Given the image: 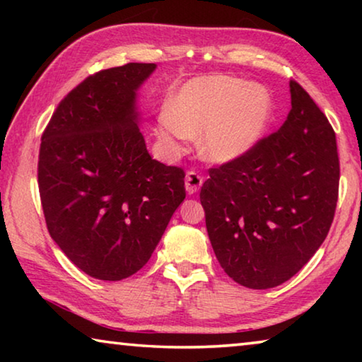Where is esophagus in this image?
Returning a JSON list of instances; mask_svg holds the SVG:
<instances>
[{
	"mask_svg": "<svg viewBox=\"0 0 362 362\" xmlns=\"http://www.w3.org/2000/svg\"><path fill=\"white\" fill-rule=\"evenodd\" d=\"M203 185V177L198 175L193 170H189L185 175V188L188 194H194L198 189Z\"/></svg>",
	"mask_w": 362,
	"mask_h": 362,
	"instance_id": "34e87169",
	"label": "esophagus"
}]
</instances>
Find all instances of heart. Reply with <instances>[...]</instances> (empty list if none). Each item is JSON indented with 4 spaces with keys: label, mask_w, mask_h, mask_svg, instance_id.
Masks as SVG:
<instances>
[{
    "label": "heart",
    "mask_w": 362,
    "mask_h": 362,
    "mask_svg": "<svg viewBox=\"0 0 362 362\" xmlns=\"http://www.w3.org/2000/svg\"><path fill=\"white\" fill-rule=\"evenodd\" d=\"M272 116L273 99L265 86L235 76L198 78L159 110L155 136L164 155L175 158L199 134L201 156L222 166L240 161L259 145Z\"/></svg>",
    "instance_id": "obj_1"
}]
</instances>
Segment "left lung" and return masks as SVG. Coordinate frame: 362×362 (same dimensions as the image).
<instances>
[{"mask_svg":"<svg viewBox=\"0 0 362 362\" xmlns=\"http://www.w3.org/2000/svg\"><path fill=\"white\" fill-rule=\"evenodd\" d=\"M289 86L281 129L211 169L199 193L220 267L249 289L276 287L302 269L326 240L339 198L335 132L302 86Z\"/></svg>","mask_w":362,"mask_h":362,"instance_id":"1","label":"left lung"}]
</instances>
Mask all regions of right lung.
Here are the masks:
<instances>
[{
	"label": "right lung",
	"mask_w": 362,
	"mask_h": 362,
	"mask_svg": "<svg viewBox=\"0 0 362 362\" xmlns=\"http://www.w3.org/2000/svg\"><path fill=\"white\" fill-rule=\"evenodd\" d=\"M156 64L86 78L59 103L41 139L38 185L49 235L86 274L137 273L185 199L180 168L151 159L139 89Z\"/></svg>",
	"instance_id": "right-lung-1"
}]
</instances>
